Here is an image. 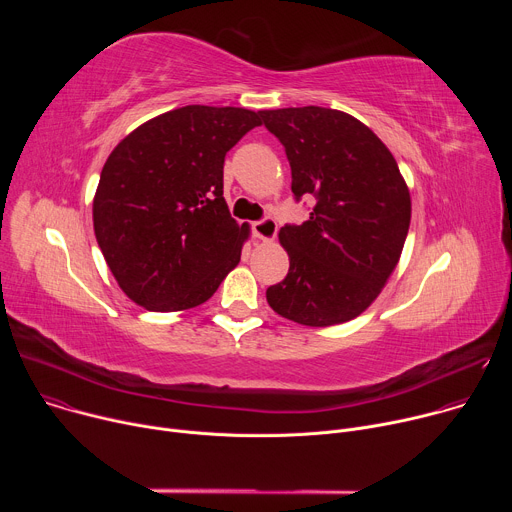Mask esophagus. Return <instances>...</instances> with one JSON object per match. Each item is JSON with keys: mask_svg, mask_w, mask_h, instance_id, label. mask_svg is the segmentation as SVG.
<instances>
[{"mask_svg": "<svg viewBox=\"0 0 512 512\" xmlns=\"http://www.w3.org/2000/svg\"><path fill=\"white\" fill-rule=\"evenodd\" d=\"M251 229H253V237H257L261 241H273L277 235V223L269 216L261 218V221H255L251 225Z\"/></svg>", "mask_w": 512, "mask_h": 512, "instance_id": "34e87169", "label": "esophagus"}]
</instances>
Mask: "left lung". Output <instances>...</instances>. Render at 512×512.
<instances>
[{"label": "left lung", "mask_w": 512, "mask_h": 512, "mask_svg": "<svg viewBox=\"0 0 512 512\" xmlns=\"http://www.w3.org/2000/svg\"><path fill=\"white\" fill-rule=\"evenodd\" d=\"M259 115L285 148L296 200L316 198L306 223L279 231L289 271L267 287V302L312 328L348 322L377 300L399 263L409 188L387 145L344 111L310 105Z\"/></svg>", "instance_id": "1"}]
</instances>
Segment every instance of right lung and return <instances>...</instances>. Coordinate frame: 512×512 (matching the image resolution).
I'll use <instances>...</instances> for the list:
<instances>
[{
	"label": "right lung",
	"mask_w": 512,
	"mask_h": 512,
	"mask_svg": "<svg viewBox=\"0 0 512 512\" xmlns=\"http://www.w3.org/2000/svg\"><path fill=\"white\" fill-rule=\"evenodd\" d=\"M259 113L186 105L133 129L93 200L103 257L125 296L152 312L204 304L241 261L249 225L223 196V166Z\"/></svg>",
	"instance_id": "obj_1"
}]
</instances>
